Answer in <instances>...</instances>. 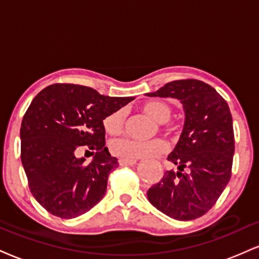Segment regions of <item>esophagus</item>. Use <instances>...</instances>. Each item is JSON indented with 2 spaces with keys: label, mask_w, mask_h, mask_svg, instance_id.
I'll use <instances>...</instances> for the list:
<instances>
[{
  "label": "esophagus",
  "mask_w": 259,
  "mask_h": 259,
  "mask_svg": "<svg viewBox=\"0 0 259 259\" xmlns=\"http://www.w3.org/2000/svg\"><path fill=\"white\" fill-rule=\"evenodd\" d=\"M136 164V160H126V159H120L119 165L120 166H129V165Z\"/></svg>",
  "instance_id": "34e87169"
}]
</instances>
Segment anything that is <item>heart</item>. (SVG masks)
<instances>
[{
    "label": "heart",
    "instance_id": "obj_1",
    "mask_svg": "<svg viewBox=\"0 0 259 259\" xmlns=\"http://www.w3.org/2000/svg\"><path fill=\"white\" fill-rule=\"evenodd\" d=\"M141 110L151 116L158 123L165 124V127L170 133L176 132L179 129L177 123H167V118L171 114V106L167 102L161 100H149L141 105ZM124 114L123 110H117L112 113L107 114L102 120L105 132L111 136H119L123 134L124 130ZM167 151V143L164 140L157 139L152 141L142 142L136 141L133 139L117 140L112 142L111 152L112 154L118 158L126 160H135L140 158H149L155 155L164 154Z\"/></svg>",
    "mask_w": 259,
    "mask_h": 259
}]
</instances>
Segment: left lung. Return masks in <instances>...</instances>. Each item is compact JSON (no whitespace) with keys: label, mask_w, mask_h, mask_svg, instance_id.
Returning a JSON list of instances; mask_svg holds the SVG:
<instances>
[{"label":"left lung","mask_w":259,"mask_h":259,"mask_svg":"<svg viewBox=\"0 0 259 259\" xmlns=\"http://www.w3.org/2000/svg\"><path fill=\"white\" fill-rule=\"evenodd\" d=\"M147 95L179 99L186 112L182 135L167 157L179 171H166L148 189V200L171 219H199L232 177L235 141L229 106L212 87L193 78L172 80Z\"/></svg>","instance_id":"left-lung-1"}]
</instances>
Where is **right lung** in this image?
<instances>
[{
	"instance_id": "obj_1",
	"label": "right lung",
	"mask_w": 259,
	"mask_h": 259,
	"mask_svg": "<svg viewBox=\"0 0 259 259\" xmlns=\"http://www.w3.org/2000/svg\"><path fill=\"white\" fill-rule=\"evenodd\" d=\"M133 100L71 83L52 84L35 96L21 121L20 157L31 193L49 213L74 219L104 198L119 164L105 146L102 120ZM82 148L95 154L92 163L75 158Z\"/></svg>"
}]
</instances>
